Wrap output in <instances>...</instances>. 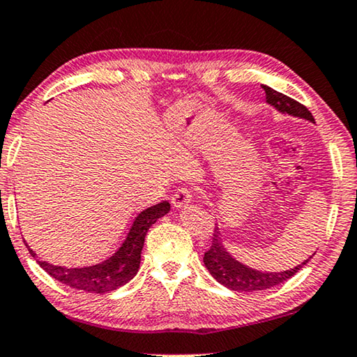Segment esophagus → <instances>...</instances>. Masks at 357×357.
I'll use <instances>...</instances> for the list:
<instances>
[{"label":"esophagus","mask_w":357,"mask_h":357,"mask_svg":"<svg viewBox=\"0 0 357 357\" xmlns=\"http://www.w3.org/2000/svg\"><path fill=\"white\" fill-rule=\"evenodd\" d=\"M191 197H193V191H191L190 188H186V186H182V188H178L172 195V204L177 207V209H182L183 206L190 204Z\"/></svg>","instance_id":"1"}]
</instances>
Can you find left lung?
I'll use <instances>...</instances> for the list:
<instances>
[{
  "mask_svg": "<svg viewBox=\"0 0 357 357\" xmlns=\"http://www.w3.org/2000/svg\"><path fill=\"white\" fill-rule=\"evenodd\" d=\"M261 87L266 92V102L276 108L278 112L287 113L290 116L308 119V121L314 123V118H312L310 109L305 105H301L300 102L294 100V98L284 96L281 92L274 91L268 86ZM310 259L305 260L301 265H297L295 268H290V270L281 273L254 270V268L245 266L244 263L234 260L229 255V252H227L223 245L222 233L218 231V227H215L212 234L211 249L204 254V265L213 276V279L220 282L222 286L236 290V292H257V290L270 289L287 281L295 273H298L310 261Z\"/></svg>",
  "mask_w": 357,
  "mask_h": 357,
  "instance_id": "left-lung-1",
  "label": "left lung"
}]
</instances>
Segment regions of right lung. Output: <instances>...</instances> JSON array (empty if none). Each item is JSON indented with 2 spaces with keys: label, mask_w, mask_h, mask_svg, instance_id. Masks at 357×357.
I'll return each mask as SVG.
<instances>
[{
  "label": "right lung",
  "mask_w": 357,
  "mask_h": 357,
  "mask_svg": "<svg viewBox=\"0 0 357 357\" xmlns=\"http://www.w3.org/2000/svg\"><path fill=\"white\" fill-rule=\"evenodd\" d=\"M169 211H171V204L167 201H162L160 204L142 211L135 217L121 248L114 252L109 259L97 263V265L84 268H65L41 260H38V263L47 274H51L54 279H57L65 286L91 294H108L128 284L135 276L140 266V254L142 249H144L148 229L153 223H156L158 218L166 215ZM25 245L31 257H36L35 252L29 248V244L25 243Z\"/></svg>",
  "instance_id": "add662e5"
}]
</instances>
